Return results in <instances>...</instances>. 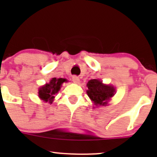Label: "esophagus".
<instances>
[{
  "label": "esophagus",
  "instance_id": "esophagus-1",
  "mask_svg": "<svg viewBox=\"0 0 157 157\" xmlns=\"http://www.w3.org/2000/svg\"><path fill=\"white\" fill-rule=\"evenodd\" d=\"M72 81L75 83H79L80 82V78L76 75H75V76L72 77Z\"/></svg>",
  "mask_w": 157,
  "mask_h": 157
}]
</instances>
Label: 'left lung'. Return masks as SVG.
<instances>
[{"label": "left lung", "mask_w": 157, "mask_h": 157, "mask_svg": "<svg viewBox=\"0 0 157 157\" xmlns=\"http://www.w3.org/2000/svg\"><path fill=\"white\" fill-rule=\"evenodd\" d=\"M87 86L88 96L97 106H105L109 100L114 95L115 89L113 86L102 84L101 81L97 79L89 80Z\"/></svg>", "instance_id": "1"}]
</instances>
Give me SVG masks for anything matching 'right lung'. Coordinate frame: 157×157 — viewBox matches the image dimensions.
<instances>
[{
  "label": "right lung",
  "instance_id": "1",
  "mask_svg": "<svg viewBox=\"0 0 157 157\" xmlns=\"http://www.w3.org/2000/svg\"><path fill=\"white\" fill-rule=\"evenodd\" d=\"M66 81V79L52 78L49 83L46 84L39 89V97L45 102L52 103L55 95L58 92L62 84Z\"/></svg>",
  "mask_w": 157,
  "mask_h": 157
}]
</instances>
